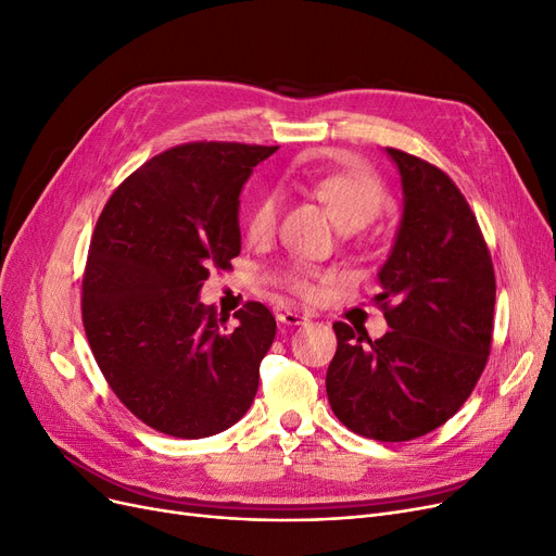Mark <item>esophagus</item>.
<instances>
[{"instance_id": "obj_1", "label": "esophagus", "mask_w": 556, "mask_h": 556, "mask_svg": "<svg viewBox=\"0 0 556 556\" xmlns=\"http://www.w3.org/2000/svg\"><path fill=\"white\" fill-rule=\"evenodd\" d=\"M277 320L283 323V325H289V327H295V325H304L309 318L302 316L300 312H279Z\"/></svg>"}]
</instances>
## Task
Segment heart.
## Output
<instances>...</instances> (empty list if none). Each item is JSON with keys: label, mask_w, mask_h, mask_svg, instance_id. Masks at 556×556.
<instances>
[{"label": "heart", "mask_w": 556, "mask_h": 556, "mask_svg": "<svg viewBox=\"0 0 556 556\" xmlns=\"http://www.w3.org/2000/svg\"><path fill=\"white\" fill-rule=\"evenodd\" d=\"M295 188L316 197L341 229H359L371 222L384 205L382 182L362 169H327L320 162H302L293 174ZM281 215V194L265 190L247 215V240L267 242L275 236ZM283 286L304 300H316L330 275L312 265H293L281 275Z\"/></svg>", "instance_id": "1"}]
</instances>
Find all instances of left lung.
I'll list each match as a JSON object with an SVG mask.
<instances>
[{
    "mask_svg": "<svg viewBox=\"0 0 556 556\" xmlns=\"http://www.w3.org/2000/svg\"><path fill=\"white\" fill-rule=\"evenodd\" d=\"M403 215L378 273L387 334L334 323L327 399L343 426L380 442L421 438L454 417L492 343L495 270L479 222L444 172L396 149Z\"/></svg>",
    "mask_w": 556,
    "mask_h": 556,
    "instance_id": "8db88e82",
    "label": "left lung"
}]
</instances>
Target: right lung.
Instances as JSON below:
<instances>
[{
	"label": "right lung",
	"instance_id": "right-lung-1",
	"mask_svg": "<svg viewBox=\"0 0 556 556\" xmlns=\"http://www.w3.org/2000/svg\"><path fill=\"white\" fill-rule=\"evenodd\" d=\"M277 147L194 141L123 180L102 208L81 281V320L112 392L164 435L199 440L250 409L277 334L265 304L226 327L199 300L240 254V192Z\"/></svg>",
	"mask_w": 556,
	"mask_h": 556
}]
</instances>
